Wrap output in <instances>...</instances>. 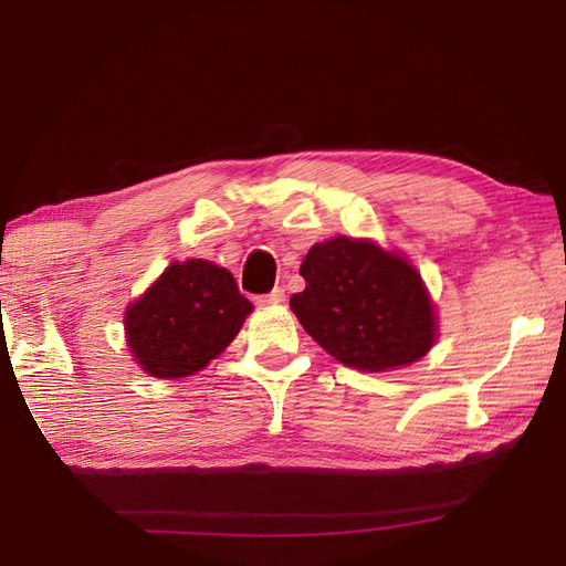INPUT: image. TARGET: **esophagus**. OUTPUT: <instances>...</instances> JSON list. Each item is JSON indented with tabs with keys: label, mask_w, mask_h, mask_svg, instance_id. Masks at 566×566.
I'll return each mask as SVG.
<instances>
[{
	"label": "esophagus",
	"mask_w": 566,
	"mask_h": 566,
	"mask_svg": "<svg viewBox=\"0 0 566 566\" xmlns=\"http://www.w3.org/2000/svg\"><path fill=\"white\" fill-rule=\"evenodd\" d=\"M282 302H284V290H282V286H276V290H272L270 294L258 296V304L260 306H274V304H282Z\"/></svg>",
	"instance_id": "1"
}]
</instances>
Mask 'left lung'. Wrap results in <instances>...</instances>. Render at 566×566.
<instances>
[{
    "label": "left lung",
    "instance_id": "obj_1",
    "mask_svg": "<svg viewBox=\"0 0 566 566\" xmlns=\"http://www.w3.org/2000/svg\"><path fill=\"white\" fill-rule=\"evenodd\" d=\"M306 290L290 298L304 331L363 371L406 367L436 343V308L416 268L371 240L338 235L306 252Z\"/></svg>",
    "mask_w": 566,
    "mask_h": 566
}]
</instances>
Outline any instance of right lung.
Returning a JSON list of instances; mask_svg holds the SVG:
<instances>
[{"label":"right lung","mask_w":566,"mask_h":566,"mask_svg":"<svg viewBox=\"0 0 566 566\" xmlns=\"http://www.w3.org/2000/svg\"><path fill=\"white\" fill-rule=\"evenodd\" d=\"M250 311L228 270L207 260L172 262L126 308L128 347L150 377H189L231 345Z\"/></svg>","instance_id":"add662e5"}]
</instances>
